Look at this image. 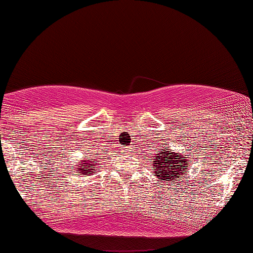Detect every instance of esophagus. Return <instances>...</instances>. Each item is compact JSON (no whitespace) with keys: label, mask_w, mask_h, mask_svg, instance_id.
I'll use <instances>...</instances> for the list:
<instances>
[{"label":"esophagus","mask_w":253,"mask_h":253,"mask_svg":"<svg viewBox=\"0 0 253 253\" xmlns=\"http://www.w3.org/2000/svg\"><path fill=\"white\" fill-rule=\"evenodd\" d=\"M127 148H130V147H127Z\"/></svg>","instance_id":"34e87169"}]
</instances>
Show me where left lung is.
I'll return each mask as SVG.
<instances>
[{
    "instance_id": "left-lung-1",
    "label": "left lung",
    "mask_w": 253,
    "mask_h": 253,
    "mask_svg": "<svg viewBox=\"0 0 253 253\" xmlns=\"http://www.w3.org/2000/svg\"><path fill=\"white\" fill-rule=\"evenodd\" d=\"M187 164L186 157L169 151L168 147L161 149L158 156L154 157L152 169L157 178H161L164 182H175L178 179L179 175L184 174V170L188 168Z\"/></svg>"
}]
</instances>
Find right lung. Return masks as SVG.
Masks as SVG:
<instances>
[{"mask_svg": "<svg viewBox=\"0 0 253 253\" xmlns=\"http://www.w3.org/2000/svg\"><path fill=\"white\" fill-rule=\"evenodd\" d=\"M79 165L81 166L78 168V172H77L76 175H90V174H92V170L96 169V168H93V166L96 165L95 158L87 157V160L80 161Z\"/></svg>", "mask_w": 253, "mask_h": 253, "instance_id": "1", "label": "right lung"}]
</instances>
